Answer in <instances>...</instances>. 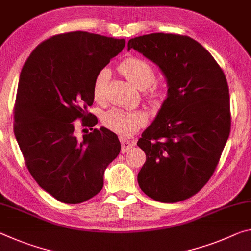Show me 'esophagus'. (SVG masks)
Here are the masks:
<instances>
[{
	"instance_id": "1",
	"label": "esophagus",
	"mask_w": 251,
	"mask_h": 251,
	"mask_svg": "<svg viewBox=\"0 0 251 251\" xmlns=\"http://www.w3.org/2000/svg\"><path fill=\"white\" fill-rule=\"evenodd\" d=\"M121 144H122V152L128 151L131 147L136 145V143L134 141H129V139H126V138L121 139Z\"/></svg>"
}]
</instances>
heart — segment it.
<instances>
[{
	"instance_id": "1",
	"label": "heart",
	"mask_w": 251,
	"mask_h": 251,
	"mask_svg": "<svg viewBox=\"0 0 251 251\" xmlns=\"http://www.w3.org/2000/svg\"><path fill=\"white\" fill-rule=\"evenodd\" d=\"M121 73L133 83L136 87L142 88L143 95L146 100L155 101L161 96V90L151 83L155 79V70L150 63L139 57H128L118 66ZM109 73L104 69L100 71L93 82V96L100 101L104 99L105 87ZM103 123L106 127L116 134L129 137L146 125L147 115L142 110H124L113 108L103 115Z\"/></svg>"
}]
</instances>
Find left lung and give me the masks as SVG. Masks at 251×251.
Instances as JSON below:
<instances>
[{
    "mask_svg": "<svg viewBox=\"0 0 251 251\" xmlns=\"http://www.w3.org/2000/svg\"><path fill=\"white\" fill-rule=\"evenodd\" d=\"M127 46L156 63L168 84L167 99L137 142L146 154L138 185L154 201H185L210 179L230 133L226 76L189 36L151 33Z\"/></svg>",
    "mask_w": 251,
    "mask_h": 251,
    "instance_id": "1",
    "label": "left lung"
}]
</instances>
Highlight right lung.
Here are the masks:
<instances>
[{"label": "right lung", "mask_w": 251, "mask_h": 251, "mask_svg": "<svg viewBox=\"0 0 251 251\" xmlns=\"http://www.w3.org/2000/svg\"><path fill=\"white\" fill-rule=\"evenodd\" d=\"M124 39L88 32L50 36L36 46L21 71L14 104V134L29 174L45 192L64 203L99 194L104 172L121 151L116 134L105 127L78 138L75 121L94 127L87 112L93 82L122 52ZM86 130V129H83Z\"/></svg>", "instance_id": "obj_1"}]
</instances>
